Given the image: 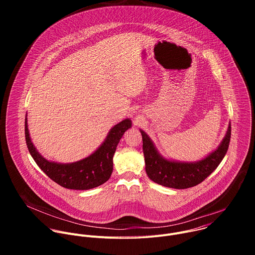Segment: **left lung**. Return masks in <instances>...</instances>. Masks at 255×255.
Instances as JSON below:
<instances>
[{
  "label": "left lung",
  "mask_w": 255,
  "mask_h": 255,
  "mask_svg": "<svg viewBox=\"0 0 255 255\" xmlns=\"http://www.w3.org/2000/svg\"><path fill=\"white\" fill-rule=\"evenodd\" d=\"M143 141L145 170L154 183L172 189H188L199 185L220 164L224 158L230 143L231 125L220 146L205 159L194 162H174L162 158L156 151L147 134L140 130Z\"/></svg>",
  "instance_id": "obj_1"
}]
</instances>
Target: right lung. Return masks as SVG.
<instances>
[{"label": "right lung", "instance_id": "obj_1", "mask_svg": "<svg viewBox=\"0 0 255 255\" xmlns=\"http://www.w3.org/2000/svg\"><path fill=\"white\" fill-rule=\"evenodd\" d=\"M130 127L131 120H123L111 129L105 142L92 155L69 164L50 162L38 153L29 137L27 119H25V139L35 162L56 184L70 190H90L103 185L110 178L116 147L125 131Z\"/></svg>", "mask_w": 255, "mask_h": 255}]
</instances>
